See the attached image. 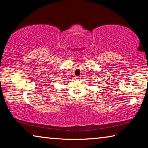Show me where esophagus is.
<instances>
[{
	"label": "esophagus",
	"instance_id": "esophagus-1",
	"mask_svg": "<svg viewBox=\"0 0 148 148\" xmlns=\"http://www.w3.org/2000/svg\"><path fill=\"white\" fill-rule=\"evenodd\" d=\"M80 79H81V77H80V76H76V79L77 80V81H79Z\"/></svg>",
	"mask_w": 148,
	"mask_h": 148
}]
</instances>
